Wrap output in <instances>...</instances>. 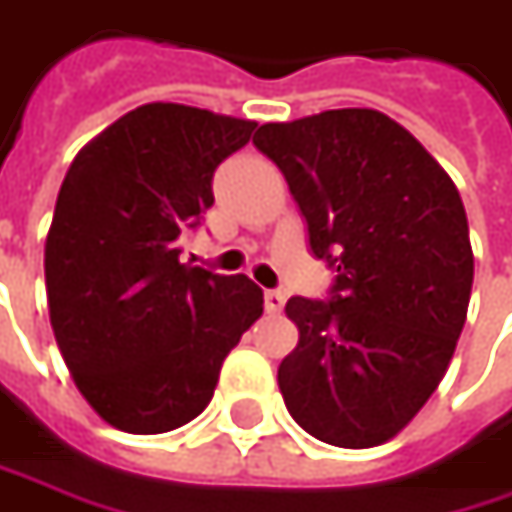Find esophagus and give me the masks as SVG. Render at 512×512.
Wrapping results in <instances>:
<instances>
[{
	"label": "esophagus",
	"mask_w": 512,
	"mask_h": 512,
	"mask_svg": "<svg viewBox=\"0 0 512 512\" xmlns=\"http://www.w3.org/2000/svg\"><path fill=\"white\" fill-rule=\"evenodd\" d=\"M284 302H287V296H284L281 290H266V293H263V307H266V313H281V310H284Z\"/></svg>",
	"instance_id": "1"
}]
</instances>
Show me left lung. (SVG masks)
<instances>
[{"label":"left lung","mask_w":512,"mask_h":512,"mask_svg":"<svg viewBox=\"0 0 512 512\" xmlns=\"http://www.w3.org/2000/svg\"><path fill=\"white\" fill-rule=\"evenodd\" d=\"M255 146L284 172L310 249L337 266L328 302L293 296L299 346L278 366L290 416L316 440L372 448L440 387L466 322L475 257L448 172L372 108L266 122Z\"/></svg>","instance_id":"left-lung-1"}]
</instances>
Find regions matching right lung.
Returning a JSON list of instances; mask_svg holds the SVG:
<instances>
[{
	"mask_svg": "<svg viewBox=\"0 0 512 512\" xmlns=\"http://www.w3.org/2000/svg\"><path fill=\"white\" fill-rule=\"evenodd\" d=\"M257 122L152 102L72 161L46 237L49 319L78 393L125 434H163L213 398L222 360L263 313L246 275L181 263L213 172Z\"/></svg>",
	"mask_w": 512,
	"mask_h": 512,
	"instance_id": "add662e5",
	"label": "right lung"
}]
</instances>
